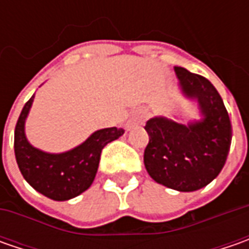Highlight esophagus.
Instances as JSON below:
<instances>
[{"label":"esophagus","mask_w":249,"mask_h":249,"mask_svg":"<svg viewBox=\"0 0 249 249\" xmlns=\"http://www.w3.org/2000/svg\"><path fill=\"white\" fill-rule=\"evenodd\" d=\"M145 118H147V115H145V113H144V112H140V113H137V116H136V119L133 120V122H130L129 124H127V127H131V126H133V123H134V122H144V119H145Z\"/></svg>","instance_id":"esophagus-1"}]
</instances>
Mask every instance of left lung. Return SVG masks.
<instances>
[{"label": "left lung", "mask_w": 249, "mask_h": 249, "mask_svg": "<svg viewBox=\"0 0 249 249\" xmlns=\"http://www.w3.org/2000/svg\"><path fill=\"white\" fill-rule=\"evenodd\" d=\"M183 97L198 105L201 119L187 124L166 116L145 124L144 151L148 175L162 186L190 193L208 186L223 169L231 144V123L225 104L208 79L175 66Z\"/></svg>", "instance_id": "obj_1"}]
</instances>
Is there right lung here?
<instances>
[{"label":"right lung","mask_w":249,"mask_h":249,"mask_svg":"<svg viewBox=\"0 0 249 249\" xmlns=\"http://www.w3.org/2000/svg\"><path fill=\"white\" fill-rule=\"evenodd\" d=\"M34 95L24 104L15 127V157L24 180L36 191L53 201H68L80 196L92 184L102 148L123 136L124 130L107 127L94 131L74 148L51 154L33 147L24 133V124Z\"/></svg>","instance_id":"right-lung-1"}]
</instances>
